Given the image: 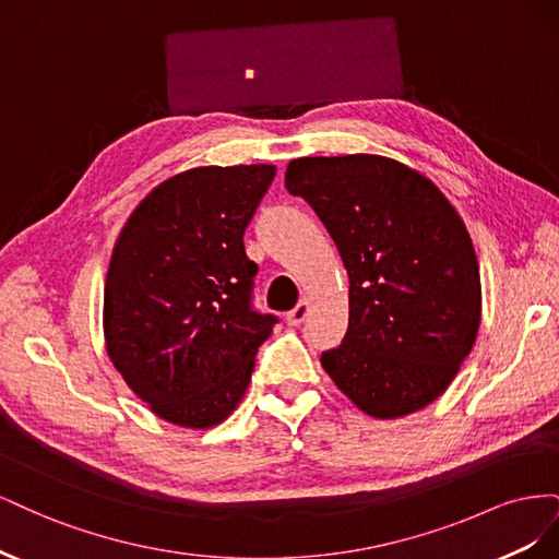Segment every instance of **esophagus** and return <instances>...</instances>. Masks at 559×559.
Instances as JSON below:
<instances>
[{
	"label": "esophagus",
	"mask_w": 559,
	"mask_h": 559,
	"mask_svg": "<svg viewBox=\"0 0 559 559\" xmlns=\"http://www.w3.org/2000/svg\"><path fill=\"white\" fill-rule=\"evenodd\" d=\"M308 314H310V300H300L298 306L289 314H286V324L298 326V324H302V321H306Z\"/></svg>",
	"instance_id": "1"
}]
</instances>
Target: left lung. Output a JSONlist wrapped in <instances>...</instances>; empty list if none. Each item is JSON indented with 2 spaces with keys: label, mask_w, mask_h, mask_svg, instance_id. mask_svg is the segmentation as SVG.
<instances>
[{
  "label": "left lung",
  "mask_w": 559,
  "mask_h": 559,
  "mask_svg": "<svg viewBox=\"0 0 559 559\" xmlns=\"http://www.w3.org/2000/svg\"><path fill=\"white\" fill-rule=\"evenodd\" d=\"M284 183L310 202L349 277L347 333L321 366L370 417L427 408L480 326V265L460 212L415 167L376 154L296 158Z\"/></svg>",
  "instance_id": "left-lung-1"
}]
</instances>
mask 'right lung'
<instances>
[{
  "label": "right lung",
  "instance_id": "right-lung-1",
  "mask_svg": "<svg viewBox=\"0 0 559 559\" xmlns=\"http://www.w3.org/2000/svg\"><path fill=\"white\" fill-rule=\"evenodd\" d=\"M275 165H202L128 216L105 280L109 361L154 415L210 429L238 408L275 317L249 308L242 235Z\"/></svg>",
  "mask_w": 559,
  "mask_h": 559
}]
</instances>
